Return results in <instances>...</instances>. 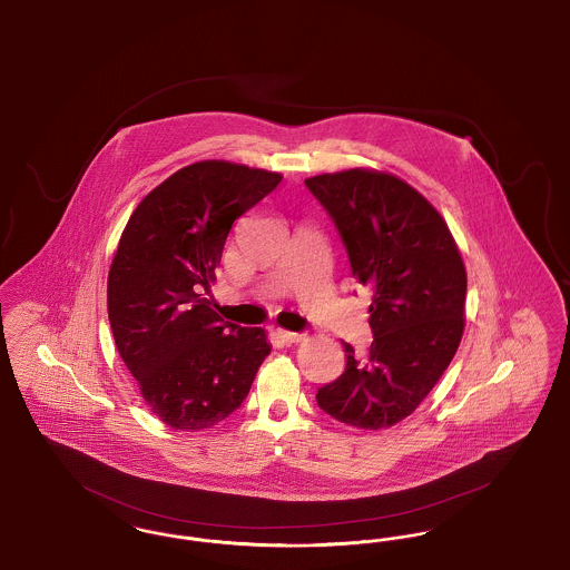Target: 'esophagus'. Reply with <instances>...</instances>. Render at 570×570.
<instances>
[{
    "label": "esophagus",
    "instance_id": "obj_1",
    "mask_svg": "<svg viewBox=\"0 0 570 570\" xmlns=\"http://www.w3.org/2000/svg\"><path fill=\"white\" fill-rule=\"evenodd\" d=\"M275 335L284 342V344H298L301 340H303V333H295V331H286V328H277L275 331Z\"/></svg>",
    "mask_w": 570,
    "mask_h": 570
}]
</instances>
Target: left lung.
Returning a JSON list of instances; mask_svg holds the SVG:
<instances>
[{
	"instance_id": "left-lung-1",
	"label": "left lung",
	"mask_w": 570,
	"mask_h": 570,
	"mask_svg": "<svg viewBox=\"0 0 570 570\" xmlns=\"http://www.w3.org/2000/svg\"><path fill=\"white\" fill-rule=\"evenodd\" d=\"M333 217L353 267L372 295L374 342L363 358L344 344V374L318 389L335 421L386 430L428 397L460 348L465 267L444 217L404 179L351 168L305 179Z\"/></svg>"
}]
</instances>
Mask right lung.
<instances>
[{
  "mask_svg": "<svg viewBox=\"0 0 570 570\" xmlns=\"http://www.w3.org/2000/svg\"><path fill=\"white\" fill-rule=\"evenodd\" d=\"M279 181L245 164L194 163L149 191L121 233L107 286L115 346L173 430L222 423L272 353L265 328L224 323L200 291L216 282L233 222Z\"/></svg>",
  "mask_w": 570,
  "mask_h": 570,
  "instance_id": "right-lung-1",
  "label": "right lung"
}]
</instances>
